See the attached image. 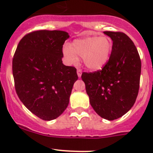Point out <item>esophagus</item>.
Wrapping results in <instances>:
<instances>
[{"instance_id":"34e87169","label":"esophagus","mask_w":153,"mask_h":153,"mask_svg":"<svg viewBox=\"0 0 153 153\" xmlns=\"http://www.w3.org/2000/svg\"><path fill=\"white\" fill-rule=\"evenodd\" d=\"M77 75L79 77H80L81 75H82V70L80 69H77Z\"/></svg>"}]
</instances>
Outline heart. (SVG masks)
<instances>
[{
	"mask_svg": "<svg viewBox=\"0 0 153 153\" xmlns=\"http://www.w3.org/2000/svg\"><path fill=\"white\" fill-rule=\"evenodd\" d=\"M113 49L112 40L106 36H87L73 42L71 47L64 45L63 53L67 63L73 64L83 57L86 68L101 70L108 63Z\"/></svg>",
	"mask_w": 153,
	"mask_h": 153,
	"instance_id": "heart-1",
	"label": "heart"
}]
</instances>
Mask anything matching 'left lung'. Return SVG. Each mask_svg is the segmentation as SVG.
<instances>
[{
	"label": "left lung",
	"instance_id": "8db88e82",
	"mask_svg": "<svg viewBox=\"0 0 153 153\" xmlns=\"http://www.w3.org/2000/svg\"><path fill=\"white\" fill-rule=\"evenodd\" d=\"M113 40L108 63L101 70L83 72L90 102L102 118L123 117L136 102L140 89L141 60L134 43L123 32L104 31Z\"/></svg>",
	"mask_w": 153,
	"mask_h": 153
}]
</instances>
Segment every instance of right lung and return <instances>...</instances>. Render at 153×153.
Segmentation results:
<instances>
[{
    "instance_id": "obj_1",
    "label": "right lung",
    "mask_w": 153,
    "mask_h": 153,
    "mask_svg": "<svg viewBox=\"0 0 153 153\" xmlns=\"http://www.w3.org/2000/svg\"><path fill=\"white\" fill-rule=\"evenodd\" d=\"M62 30L33 31L19 42L12 62L19 99L41 120H54L67 109L76 69L63 65V45L69 38Z\"/></svg>"
}]
</instances>
